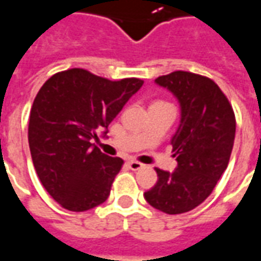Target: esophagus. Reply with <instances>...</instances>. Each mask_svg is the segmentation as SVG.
<instances>
[{
	"mask_svg": "<svg viewBox=\"0 0 261 261\" xmlns=\"http://www.w3.org/2000/svg\"><path fill=\"white\" fill-rule=\"evenodd\" d=\"M128 166H130L131 170H138L144 168V164L138 162V161H128Z\"/></svg>",
	"mask_w": 261,
	"mask_h": 261,
	"instance_id": "1",
	"label": "esophagus"
}]
</instances>
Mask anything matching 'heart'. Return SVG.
Returning <instances> with one entry per match:
<instances>
[{
	"label": "heart",
	"mask_w": 261,
	"mask_h": 261,
	"mask_svg": "<svg viewBox=\"0 0 261 261\" xmlns=\"http://www.w3.org/2000/svg\"><path fill=\"white\" fill-rule=\"evenodd\" d=\"M155 103H164V102H155Z\"/></svg>",
	"instance_id": "1"
}]
</instances>
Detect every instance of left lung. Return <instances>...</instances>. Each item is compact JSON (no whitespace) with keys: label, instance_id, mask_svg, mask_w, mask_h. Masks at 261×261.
I'll use <instances>...</instances> for the list:
<instances>
[{"label":"left lung","instance_id":"8db88e82","mask_svg":"<svg viewBox=\"0 0 261 261\" xmlns=\"http://www.w3.org/2000/svg\"><path fill=\"white\" fill-rule=\"evenodd\" d=\"M155 82L180 103V125L172 138L177 168L172 173L155 168L158 181L144 197L153 208L175 215L192 211L213 193L229 164L236 120L228 97L207 76L175 71Z\"/></svg>","mask_w":261,"mask_h":261}]
</instances>
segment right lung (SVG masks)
<instances>
[{
    "label": "right lung",
    "mask_w": 261,
    "mask_h": 261,
    "mask_svg": "<svg viewBox=\"0 0 261 261\" xmlns=\"http://www.w3.org/2000/svg\"><path fill=\"white\" fill-rule=\"evenodd\" d=\"M142 84L71 68L50 76L37 92L28 128L32 161L43 187L63 208L82 213L108 200L124 161L108 156L92 140Z\"/></svg>",
    "instance_id": "right-lung-1"
}]
</instances>
